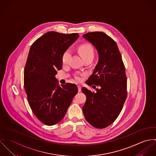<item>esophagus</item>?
Returning a JSON list of instances; mask_svg holds the SVG:
<instances>
[{"label": "esophagus", "instance_id": "obj_1", "mask_svg": "<svg viewBox=\"0 0 156 156\" xmlns=\"http://www.w3.org/2000/svg\"><path fill=\"white\" fill-rule=\"evenodd\" d=\"M78 90L79 92H81V87L80 86H78Z\"/></svg>", "mask_w": 156, "mask_h": 156}]
</instances>
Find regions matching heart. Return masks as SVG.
I'll return each instance as SVG.
<instances>
[{"mask_svg": "<svg viewBox=\"0 0 156 156\" xmlns=\"http://www.w3.org/2000/svg\"><path fill=\"white\" fill-rule=\"evenodd\" d=\"M78 51L84 60L94 58V51L92 47L89 44H82L78 48ZM71 57V52L70 50H66L62 54V62L63 66L67 65ZM84 74H76L74 76L76 81L80 82L83 80Z\"/></svg>", "mask_w": 156, "mask_h": 156, "instance_id": "b5f03b06", "label": "heart"}]
</instances>
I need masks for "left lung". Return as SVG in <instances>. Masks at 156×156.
Wrapping results in <instances>:
<instances>
[{
  "mask_svg": "<svg viewBox=\"0 0 156 156\" xmlns=\"http://www.w3.org/2000/svg\"><path fill=\"white\" fill-rule=\"evenodd\" d=\"M83 36L94 45L99 55L94 72L86 82L98 88L95 92L82 88L87 98L83 112L90 124L104 128L116 119L126 98L124 64L116 43L106 34L93 32Z\"/></svg>",
  "mask_w": 156,
  "mask_h": 156,
  "instance_id": "obj_1",
  "label": "left lung"
}]
</instances>
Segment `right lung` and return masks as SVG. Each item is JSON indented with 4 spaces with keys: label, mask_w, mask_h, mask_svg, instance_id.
<instances>
[{
    "label": "right lung",
    "mask_w": 156,
    "mask_h": 156,
    "mask_svg": "<svg viewBox=\"0 0 156 156\" xmlns=\"http://www.w3.org/2000/svg\"><path fill=\"white\" fill-rule=\"evenodd\" d=\"M78 37V33L48 32L30 48L24 70V87L32 111L44 124L60 122L78 93L76 84L60 86L55 75L62 69L63 53Z\"/></svg>",
    "instance_id": "1"
}]
</instances>
